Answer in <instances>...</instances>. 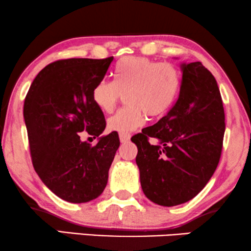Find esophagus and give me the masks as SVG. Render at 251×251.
<instances>
[{
    "label": "esophagus",
    "mask_w": 251,
    "mask_h": 251,
    "mask_svg": "<svg viewBox=\"0 0 251 251\" xmlns=\"http://www.w3.org/2000/svg\"><path fill=\"white\" fill-rule=\"evenodd\" d=\"M119 137H120V142H121L122 144L128 143L129 140H130V135H129V133H120Z\"/></svg>",
    "instance_id": "34e87169"
}]
</instances>
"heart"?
Segmentation results:
<instances>
[{
    "instance_id": "heart-1",
    "label": "heart",
    "mask_w": 251,
    "mask_h": 251,
    "mask_svg": "<svg viewBox=\"0 0 251 251\" xmlns=\"http://www.w3.org/2000/svg\"><path fill=\"white\" fill-rule=\"evenodd\" d=\"M180 75L169 63H156L147 57L130 56L119 61L114 81L102 78L95 85L92 100L99 109L111 113L121 95L129 106L107 120L111 131L129 133L140 128L150 116L166 113L176 100Z\"/></svg>"
}]
</instances>
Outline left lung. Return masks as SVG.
<instances>
[{
	"instance_id": "left-lung-1",
	"label": "left lung",
	"mask_w": 251,
	"mask_h": 251,
	"mask_svg": "<svg viewBox=\"0 0 251 251\" xmlns=\"http://www.w3.org/2000/svg\"><path fill=\"white\" fill-rule=\"evenodd\" d=\"M180 71L177 101L159 122L131 139L138 149L144 194L163 207L185 203L203 190L218 166L225 132L214 75L200 61H184Z\"/></svg>"
}]
</instances>
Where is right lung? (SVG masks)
<instances>
[{"label": "right lung", "mask_w": 251, "mask_h": 251, "mask_svg": "<svg viewBox=\"0 0 251 251\" xmlns=\"http://www.w3.org/2000/svg\"><path fill=\"white\" fill-rule=\"evenodd\" d=\"M114 58H72L36 75L24 104L33 166L43 184L63 200L84 203L98 198L120 146L119 136H100L106 122L92 100L95 85ZM99 137L92 147L80 132Z\"/></svg>", "instance_id": "1"}]
</instances>
